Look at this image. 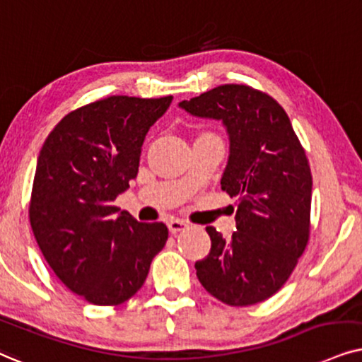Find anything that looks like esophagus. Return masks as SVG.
<instances>
[{
    "mask_svg": "<svg viewBox=\"0 0 362 362\" xmlns=\"http://www.w3.org/2000/svg\"><path fill=\"white\" fill-rule=\"evenodd\" d=\"M168 230H170V233H178V231H182L187 226V223L184 220H177V218H172L170 221L167 223Z\"/></svg>",
    "mask_w": 362,
    "mask_h": 362,
    "instance_id": "34e87169",
    "label": "esophagus"
}]
</instances>
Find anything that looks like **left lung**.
Masks as SVG:
<instances>
[{
	"label": "left lung",
	"instance_id": "left-lung-1",
	"mask_svg": "<svg viewBox=\"0 0 362 362\" xmlns=\"http://www.w3.org/2000/svg\"><path fill=\"white\" fill-rule=\"evenodd\" d=\"M180 107L218 119L230 137L221 189L237 197V231L206 226L211 248L195 263L202 286L230 306L257 305L291 276L311 230L310 162L285 109L247 84H223Z\"/></svg>",
	"mask_w": 362,
	"mask_h": 362
}]
</instances>
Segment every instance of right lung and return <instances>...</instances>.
Instances as JSON below:
<instances>
[{"label":"right lung","mask_w":362,"mask_h":362,"mask_svg":"<svg viewBox=\"0 0 362 362\" xmlns=\"http://www.w3.org/2000/svg\"><path fill=\"white\" fill-rule=\"evenodd\" d=\"M158 99L109 95L64 115L42 146L30 223L57 278L90 305L117 306L141 290L168 238L114 200L137 177L146 134L168 109Z\"/></svg>","instance_id":"obj_1"}]
</instances>
